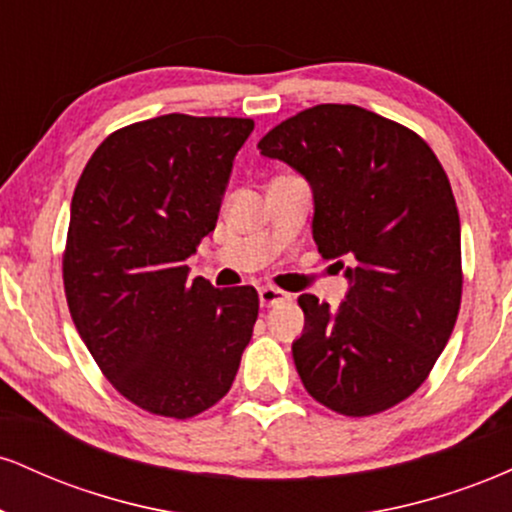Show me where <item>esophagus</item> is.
Wrapping results in <instances>:
<instances>
[{
    "label": "esophagus",
    "instance_id": "obj_1",
    "mask_svg": "<svg viewBox=\"0 0 512 512\" xmlns=\"http://www.w3.org/2000/svg\"><path fill=\"white\" fill-rule=\"evenodd\" d=\"M289 298H291L289 293L281 291V289H276V286H262V289H260V303H262V308H272V305L289 301Z\"/></svg>",
    "mask_w": 512,
    "mask_h": 512
}]
</instances>
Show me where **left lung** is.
<instances>
[{
  "instance_id": "obj_1",
  "label": "left lung",
  "mask_w": 512,
  "mask_h": 512,
  "mask_svg": "<svg viewBox=\"0 0 512 512\" xmlns=\"http://www.w3.org/2000/svg\"><path fill=\"white\" fill-rule=\"evenodd\" d=\"M257 146L305 175L317 250L351 262V289L334 313L310 293L298 298L305 330L293 361L303 387L351 419L395 407L424 385L460 313V214L448 175L419 134L358 105L301 110Z\"/></svg>"
}]
</instances>
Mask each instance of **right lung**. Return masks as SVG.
Wrapping results in <instances>:
<instances>
[{
    "instance_id": "1",
    "label": "right lung",
    "mask_w": 512,
    "mask_h": 512,
    "mask_svg": "<svg viewBox=\"0 0 512 512\" xmlns=\"http://www.w3.org/2000/svg\"><path fill=\"white\" fill-rule=\"evenodd\" d=\"M250 117L170 113L115 129L72 197L62 279L69 313L108 383L139 409L192 419L236 378L255 327L252 286L187 279L214 231Z\"/></svg>"
}]
</instances>
